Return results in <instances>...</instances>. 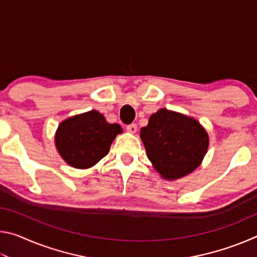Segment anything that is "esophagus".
Masks as SVG:
<instances>
[{"mask_svg": "<svg viewBox=\"0 0 257 257\" xmlns=\"http://www.w3.org/2000/svg\"><path fill=\"white\" fill-rule=\"evenodd\" d=\"M127 130L129 133H132V134H135L137 132V124L136 123H130V124H127Z\"/></svg>", "mask_w": 257, "mask_h": 257, "instance_id": "1", "label": "esophagus"}]
</instances>
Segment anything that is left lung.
<instances>
[{"label":"left lung","instance_id":"1","mask_svg":"<svg viewBox=\"0 0 257 257\" xmlns=\"http://www.w3.org/2000/svg\"><path fill=\"white\" fill-rule=\"evenodd\" d=\"M147 156L165 179H178L194 171L205 155L208 137L196 120L161 108L141 129Z\"/></svg>","mask_w":257,"mask_h":257}]
</instances>
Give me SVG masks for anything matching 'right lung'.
Returning a JSON list of instances; mask_svg holds the SVG:
<instances>
[{"label":"right lung","instance_id":"add662e5","mask_svg":"<svg viewBox=\"0 0 257 257\" xmlns=\"http://www.w3.org/2000/svg\"><path fill=\"white\" fill-rule=\"evenodd\" d=\"M121 132L118 123H107L101 113L93 110L69 118L59 125L56 149L71 167L87 169L108 153L113 139Z\"/></svg>","mask_w":257,"mask_h":257}]
</instances>
